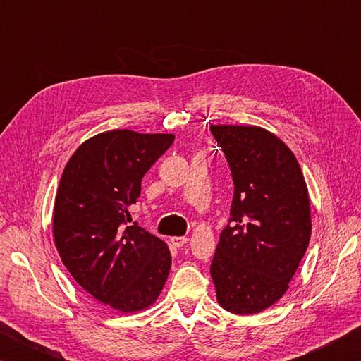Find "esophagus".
Returning a JSON list of instances; mask_svg holds the SVG:
<instances>
[{"instance_id":"1","label":"esophagus","mask_w":361,"mask_h":361,"mask_svg":"<svg viewBox=\"0 0 361 361\" xmlns=\"http://www.w3.org/2000/svg\"><path fill=\"white\" fill-rule=\"evenodd\" d=\"M170 242H172V245L173 247H176V248H181V247H185L186 243H188V237H172V239H170Z\"/></svg>"}]
</instances>
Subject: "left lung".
I'll return each instance as SVG.
<instances>
[{
	"instance_id": "left-lung-1",
	"label": "left lung",
	"mask_w": 361,
	"mask_h": 361,
	"mask_svg": "<svg viewBox=\"0 0 361 361\" xmlns=\"http://www.w3.org/2000/svg\"><path fill=\"white\" fill-rule=\"evenodd\" d=\"M210 132L234 181L229 224L210 266L216 301L232 314H258L285 295L307 250V185L291 149L262 127L219 124Z\"/></svg>"
}]
</instances>
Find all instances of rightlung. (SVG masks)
I'll return each mask as SVG.
<instances>
[{
    "label": "right lung",
    "mask_w": 361,
    "mask_h": 361,
    "mask_svg": "<svg viewBox=\"0 0 361 361\" xmlns=\"http://www.w3.org/2000/svg\"><path fill=\"white\" fill-rule=\"evenodd\" d=\"M172 133L109 130L70 157L54 204L57 252L73 279L122 314L148 309L167 282L166 242L130 221L142 178L172 146Z\"/></svg>",
    "instance_id": "right-lung-1"
}]
</instances>
